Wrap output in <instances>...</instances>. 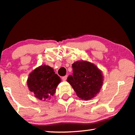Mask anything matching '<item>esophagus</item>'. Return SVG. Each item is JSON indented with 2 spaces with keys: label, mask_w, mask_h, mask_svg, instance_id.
I'll return each mask as SVG.
<instances>
[{
  "label": "esophagus",
  "mask_w": 135,
  "mask_h": 135,
  "mask_svg": "<svg viewBox=\"0 0 135 135\" xmlns=\"http://www.w3.org/2000/svg\"><path fill=\"white\" fill-rule=\"evenodd\" d=\"M67 78H68V76H67V75L65 76H63V77L62 78V81H66V79H67Z\"/></svg>",
  "instance_id": "34e87169"
}]
</instances>
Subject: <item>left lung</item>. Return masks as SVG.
Segmentation results:
<instances>
[{
    "label": "left lung",
    "mask_w": 135,
    "mask_h": 135,
    "mask_svg": "<svg viewBox=\"0 0 135 135\" xmlns=\"http://www.w3.org/2000/svg\"><path fill=\"white\" fill-rule=\"evenodd\" d=\"M73 73L67 81L79 98L88 101L97 95L103 83L101 70L94 64L86 61H78L72 65Z\"/></svg>",
    "instance_id": "1"
}]
</instances>
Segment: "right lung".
Wrapping results in <instances>:
<instances>
[{"label": "right lung", "instance_id": "right-lung-1", "mask_svg": "<svg viewBox=\"0 0 135 135\" xmlns=\"http://www.w3.org/2000/svg\"><path fill=\"white\" fill-rule=\"evenodd\" d=\"M61 78L49 66L42 65L30 73L27 84L30 91L40 100L49 99L56 93Z\"/></svg>", "mask_w": 135, "mask_h": 135}]
</instances>
